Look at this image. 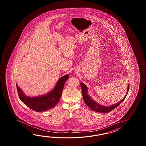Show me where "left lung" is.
<instances>
[{"label": "left lung", "mask_w": 146, "mask_h": 146, "mask_svg": "<svg viewBox=\"0 0 146 146\" xmlns=\"http://www.w3.org/2000/svg\"><path fill=\"white\" fill-rule=\"evenodd\" d=\"M80 84L84 101L85 103L86 104V105L90 109H91L92 110H93L94 111L100 112V113H108V112L111 111L115 109L117 106H118L125 99V98L127 96L128 91H129V84H128V86L127 87L126 93L125 96L123 98V99L121 100V101H120L119 102L116 103L114 104L107 106L101 105V104L98 103L95 100H94L93 99H92V97L88 94V87H87V86L86 84H83L82 82H81Z\"/></svg>", "instance_id": "left-lung-1"}]
</instances>
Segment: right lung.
<instances>
[{"mask_svg":"<svg viewBox=\"0 0 146 146\" xmlns=\"http://www.w3.org/2000/svg\"><path fill=\"white\" fill-rule=\"evenodd\" d=\"M69 76L67 74L60 78L55 86L48 93L34 97L26 96L16 84L19 98L25 104L36 112H43L52 109L59 102L64 84Z\"/></svg>","mask_w":146,"mask_h":146,"instance_id":"add662e5","label":"right lung"}]
</instances>
